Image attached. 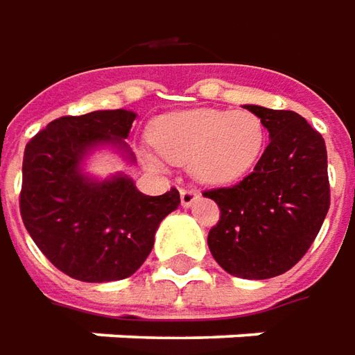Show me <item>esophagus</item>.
<instances>
[{"instance_id":"esophagus-1","label":"esophagus","mask_w":355,"mask_h":355,"mask_svg":"<svg viewBox=\"0 0 355 355\" xmlns=\"http://www.w3.org/2000/svg\"><path fill=\"white\" fill-rule=\"evenodd\" d=\"M182 205L183 207H191L193 202L197 201V197H199V191L197 189H193V187H182Z\"/></svg>"}]
</instances>
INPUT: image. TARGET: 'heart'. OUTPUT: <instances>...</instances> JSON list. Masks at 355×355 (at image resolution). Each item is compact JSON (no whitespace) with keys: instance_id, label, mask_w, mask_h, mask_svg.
I'll return each instance as SVG.
<instances>
[{"instance_id":"1","label":"heart","mask_w":355,"mask_h":355,"mask_svg":"<svg viewBox=\"0 0 355 355\" xmlns=\"http://www.w3.org/2000/svg\"><path fill=\"white\" fill-rule=\"evenodd\" d=\"M150 139L166 160L191 162L197 178L224 183L238 180L255 166L265 146V127L249 110L201 107L158 119Z\"/></svg>"}]
</instances>
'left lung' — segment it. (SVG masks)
<instances>
[{"label": "left lung", "mask_w": 355, "mask_h": 355, "mask_svg": "<svg viewBox=\"0 0 355 355\" xmlns=\"http://www.w3.org/2000/svg\"><path fill=\"white\" fill-rule=\"evenodd\" d=\"M270 141L253 172L230 187L202 193L218 205L209 249L226 272L249 280L284 275L307 253L331 207L327 146L290 110L245 106Z\"/></svg>", "instance_id": "8db88e82"}]
</instances>
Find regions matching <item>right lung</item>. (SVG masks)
I'll list each match as a JSON object with an SVG mask.
<instances>
[{
  "label": "right lung",
  "instance_id": "right-lung-1",
  "mask_svg": "<svg viewBox=\"0 0 355 355\" xmlns=\"http://www.w3.org/2000/svg\"><path fill=\"white\" fill-rule=\"evenodd\" d=\"M135 117L127 110L58 117L24 148L19 197L24 228L51 265L75 280L135 275L153 251L158 224L180 207L175 187L148 197L127 175L96 183L79 172L92 146L112 143L129 153L123 139Z\"/></svg>",
  "mask_w": 355,
  "mask_h": 355
}]
</instances>
